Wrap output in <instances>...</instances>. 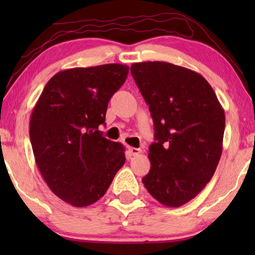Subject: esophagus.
Returning a JSON list of instances; mask_svg holds the SVG:
<instances>
[{
    "instance_id": "1",
    "label": "esophagus",
    "mask_w": 255,
    "mask_h": 255,
    "mask_svg": "<svg viewBox=\"0 0 255 255\" xmlns=\"http://www.w3.org/2000/svg\"><path fill=\"white\" fill-rule=\"evenodd\" d=\"M128 152L131 153L132 155H138L141 153L140 148H135V147H128Z\"/></svg>"
}]
</instances>
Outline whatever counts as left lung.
<instances>
[{
  "instance_id": "obj_1",
  "label": "left lung",
  "mask_w": 255,
  "mask_h": 255,
  "mask_svg": "<svg viewBox=\"0 0 255 255\" xmlns=\"http://www.w3.org/2000/svg\"><path fill=\"white\" fill-rule=\"evenodd\" d=\"M131 74L154 122L151 169L142 183L161 204L181 207L214 176L223 151L224 109L207 80L191 69L146 61L132 64Z\"/></svg>"
}]
</instances>
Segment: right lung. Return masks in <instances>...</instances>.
Masks as SVG:
<instances>
[{"label": "right lung", "mask_w": 255, "mask_h": 255, "mask_svg": "<svg viewBox=\"0 0 255 255\" xmlns=\"http://www.w3.org/2000/svg\"><path fill=\"white\" fill-rule=\"evenodd\" d=\"M128 74V66L121 64L65 69L46 83L31 114L30 140L41 176L73 207L99 201L124 165V146L104 138L99 127Z\"/></svg>", "instance_id": "right-lung-1"}]
</instances>
